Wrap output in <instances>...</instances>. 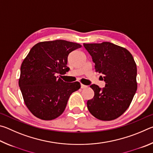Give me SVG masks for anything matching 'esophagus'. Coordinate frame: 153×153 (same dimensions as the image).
<instances>
[{"label":"esophagus","instance_id":"obj_1","mask_svg":"<svg viewBox=\"0 0 153 153\" xmlns=\"http://www.w3.org/2000/svg\"><path fill=\"white\" fill-rule=\"evenodd\" d=\"M87 87V86H86V85H84V84H81V88H86Z\"/></svg>","mask_w":153,"mask_h":153}]
</instances>
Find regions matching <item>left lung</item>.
Masks as SVG:
<instances>
[{"mask_svg": "<svg viewBox=\"0 0 153 153\" xmlns=\"http://www.w3.org/2000/svg\"><path fill=\"white\" fill-rule=\"evenodd\" d=\"M95 63L96 72L103 74L105 87L92 84L93 98L87 102L90 113L100 120L117 119L128 109L137 90V67L126 48L108 42L84 44Z\"/></svg>", "mask_w": 153, "mask_h": 153, "instance_id": "obj_1", "label": "left lung"}]
</instances>
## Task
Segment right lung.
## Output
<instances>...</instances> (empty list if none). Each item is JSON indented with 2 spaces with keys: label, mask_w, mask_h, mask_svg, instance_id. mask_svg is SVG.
<instances>
[{
  "label": "right lung",
  "mask_w": 153,
  "mask_h": 153,
  "mask_svg": "<svg viewBox=\"0 0 153 153\" xmlns=\"http://www.w3.org/2000/svg\"><path fill=\"white\" fill-rule=\"evenodd\" d=\"M80 47L79 44L63 40L41 42L31 48L23 61L19 86L25 105L36 117H58L70 95L80 88L79 82L66 83L56 76L69 70V54Z\"/></svg>",
  "instance_id": "1"
}]
</instances>
